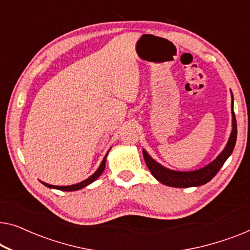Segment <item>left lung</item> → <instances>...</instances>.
<instances>
[{
  "label": "left lung",
  "mask_w": 250,
  "mask_h": 250,
  "mask_svg": "<svg viewBox=\"0 0 250 250\" xmlns=\"http://www.w3.org/2000/svg\"><path fill=\"white\" fill-rule=\"evenodd\" d=\"M232 95V92H231ZM232 131L229 138V141L225 146L220 155L215 158L213 162L208 164V165L201 167L199 169L190 170V172H181V170H173L163 166L162 164L157 163L152 157H150L148 152L145 149L142 150L143 157H145L146 164L150 169V172L155 179L159 181L160 183L165 184V186L173 187V188H191V187H200L209 182L213 177L216 175L221 167L224 165L227 159L231 156L233 151L235 141H237V121H235V116L233 111V95H232Z\"/></svg>",
  "instance_id": "left-lung-1"
}]
</instances>
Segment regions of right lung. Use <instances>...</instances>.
Segmentation results:
<instances>
[{
	"mask_svg": "<svg viewBox=\"0 0 250 250\" xmlns=\"http://www.w3.org/2000/svg\"><path fill=\"white\" fill-rule=\"evenodd\" d=\"M109 150H110V149H109ZM109 150H108V152L105 153V156L104 157V159H102V162L100 164V166H99V168L95 170V172L92 174L90 177H87L86 180L82 181V182H80V183L71 184V186H64V187H62V186H52V184L42 182V181H41V182H42L45 187L50 188V189H57V190H61V191H76V190L83 189V188L87 187L88 184H91L92 182H94V181L97 180L98 177L100 176L102 173H104V167H105V160H107V156H108V153H109Z\"/></svg>",
	"mask_w": 250,
	"mask_h": 250,
	"instance_id": "right-lung-1",
	"label": "right lung"
}]
</instances>
